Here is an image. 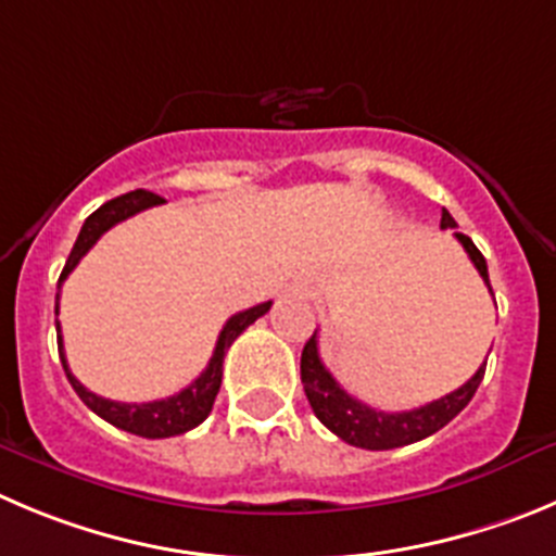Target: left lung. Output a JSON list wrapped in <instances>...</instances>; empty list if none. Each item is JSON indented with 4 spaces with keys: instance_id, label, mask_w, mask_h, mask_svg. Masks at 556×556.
Masks as SVG:
<instances>
[{
    "instance_id": "obj_1",
    "label": "left lung",
    "mask_w": 556,
    "mask_h": 556,
    "mask_svg": "<svg viewBox=\"0 0 556 556\" xmlns=\"http://www.w3.org/2000/svg\"><path fill=\"white\" fill-rule=\"evenodd\" d=\"M455 217L450 212H441V228H455ZM457 242L466 248L468 258L477 267V273L482 275L488 292L493 294L491 278H488V264L485 256L477 251V244L466 237V233L455 231ZM482 378H485V364L475 371V378L466 380L457 391L441 396V400H432L427 405L414 407V410H402V414H386L378 407L364 405L361 400L350 396L348 391L336 383V378L325 369L323 358H319V339L317 330L308 341H305L303 355H300V380H303V389L308 402H312V410L317 414V419L328 427L330 432L348 441V444L361 446V450H396V446L416 444L421 438L432 435L441 427L450 425L463 407L471 402L475 391L480 389Z\"/></svg>"
}]
</instances>
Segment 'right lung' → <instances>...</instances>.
<instances>
[{"mask_svg":"<svg viewBox=\"0 0 556 556\" xmlns=\"http://www.w3.org/2000/svg\"><path fill=\"white\" fill-rule=\"evenodd\" d=\"M165 203V198L154 195L149 190H135V192H126V195L112 198L106 201L104 206H99L93 215L85 220L81 226L79 237H76L74 248H71V256L65 262L63 273H60V283H58V298H54V317L60 314V287L63 281L71 275V269L79 264V258L99 242V237L104 231H110L115 223L126 220V217L137 215L142 208H151V206H160ZM269 305L273 300L267 303H258L248 312H239L223 325L220 336H217V344H215V353L208 358L206 369L192 380L187 389H181L178 394L167 396V400H154V402H115V400H104V396L93 394L90 389L79 383V380L71 375L68 369V361H65L63 353V333H60V323L54 319L58 325V350H60V361H63V369L68 375V383L74 386V391L79 394V400L93 410L96 416H101L104 421H110L112 427H118V430L131 432V435H140V438H170V435H181V432L192 430V427L201 425L208 414H212V405H215V396L220 391L223 383V358H226L228 348L233 344L239 333H242L248 325L256 323L258 317L269 312Z\"/></svg>","mask_w":556,"mask_h":556,"instance_id":"right-lung-1","label":"right lung"}]
</instances>
